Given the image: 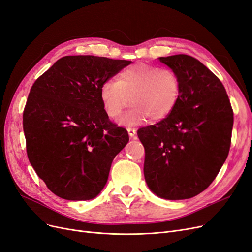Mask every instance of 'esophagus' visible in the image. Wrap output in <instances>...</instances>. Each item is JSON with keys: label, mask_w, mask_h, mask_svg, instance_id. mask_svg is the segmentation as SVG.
Listing matches in <instances>:
<instances>
[{"label": "esophagus", "mask_w": 252, "mask_h": 252, "mask_svg": "<svg viewBox=\"0 0 252 252\" xmlns=\"http://www.w3.org/2000/svg\"><path fill=\"white\" fill-rule=\"evenodd\" d=\"M127 132H128L129 137H134L137 133V129L134 127H127Z\"/></svg>", "instance_id": "esophagus-1"}]
</instances>
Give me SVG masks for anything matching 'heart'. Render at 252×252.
<instances>
[{"mask_svg": "<svg viewBox=\"0 0 252 252\" xmlns=\"http://www.w3.org/2000/svg\"><path fill=\"white\" fill-rule=\"evenodd\" d=\"M180 78L169 68L139 63L121 70L117 80L101 84L99 96L108 117L117 119L128 103L132 110L123 119L126 125L142 123L149 117L157 121L169 115L180 96Z\"/></svg>", "mask_w": 252, "mask_h": 252, "instance_id": "b5f03b06", "label": "heart"}]
</instances>
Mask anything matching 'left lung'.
Returning <instances> with one entry per match:
<instances>
[{"label":"left lung","mask_w":252,"mask_h":252,"mask_svg":"<svg viewBox=\"0 0 252 252\" xmlns=\"http://www.w3.org/2000/svg\"><path fill=\"white\" fill-rule=\"evenodd\" d=\"M177 72L180 96L170 114L138 129L150 189L167 200L197 196L216 179L228 156L233 111L221 80L186 54L160 58Z\"/></svg>","instance_id":"left-lung-1"}]
</instances>
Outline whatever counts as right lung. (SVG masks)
Returning a JSON list of instances; mask_svg holds the SVG:
<instances>
[{"label": "right lung", "instance_id": "1", "mask_svg": "<svg viewBox=\"0 0 252 252\" xmlns=\"http://www.w3.org/2000/svg\"><path fill=\"white\" fill-rule=\"evenodd\" d=\"M132 62L102 56H63L31 87L23 112L27 156L60 198H95L113 159L128 141L126 128L105 114L99 90Z\"/></svg>", "mask_w": 252, "mask_h": 252}]
</instances>
